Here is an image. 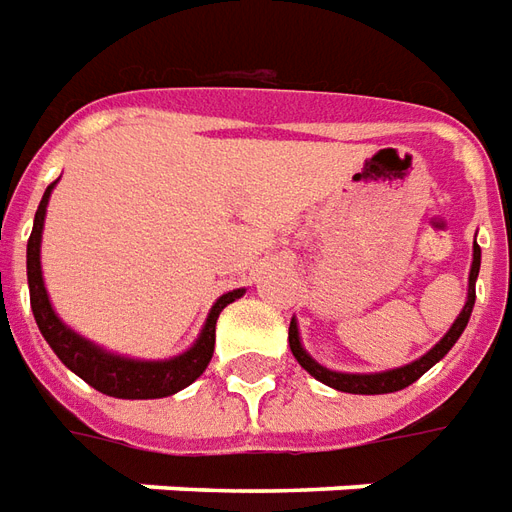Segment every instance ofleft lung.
Instances as JSON below:
<instances>
[{"label":"left lung","mask_w":512,"mask_h":512,"mask_svg":"<svg viewBox=\"0 0 512 512\" xmlns=\"http://www.w3.org/2000/svg\"><path fill=\"white\" fill-rule=\"evenodd\" d=\"M477 275H480V245L474 242V259H471L469 270V295H466V306L458 314V320L452 322V328L447 331V336L433 347L427 350L422 358H416L411 364L397 366V369H386V372H372V375H350V372H333L328 366L317 364L311 355L303 350L300 344V333H297V322H289V347H292V355L297 358V364L306 369L311 378H317L325 386H331L336 391H347V394H391V391H400L405 386H411L416 380L422 378L424 372L433 364H438L444 355L452 350V344L458 342L460 333L466 331L471 317V308H474V284H477Z\"/></svg>","instance_id":"8db88e82"}]
</instances>
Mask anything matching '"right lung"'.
Listing matches in <instances>:
<instances>
[{
	"label": "right lung",
	"mask_w": 512,
	"mask_h": 512,
	"mask_svg": "<svg viewBox=\"0 0 512 512\" xmlns=\"http://www.w3.org/2000/svg\"><path fill=\"white\" fill-rule=\"evenodd\" d=\"M57 184V181H54ZM54 184L46 187L41 198V206L35 212V223H32L30 242H27V284H30V303L35 322L41 328L43 339L49 342L54 355L63 361L74 375L90 383L93 389L101 394H110L118 400H159V397H170L176 391L187 389L192 380L204 375V369L212 361L215 353V325L220 311L234 303L237 297L245 295V289H234L217 300L198 342L192 344L187 353L168 358V361H134V358H123V355L107 353L88 339H82L65 325L57 314H54L46 286H43L41 273V234L43 220H46V204L52 195Z\"/></svg>",
	"instance_id": "right-lung-1"
}]
</instances>
